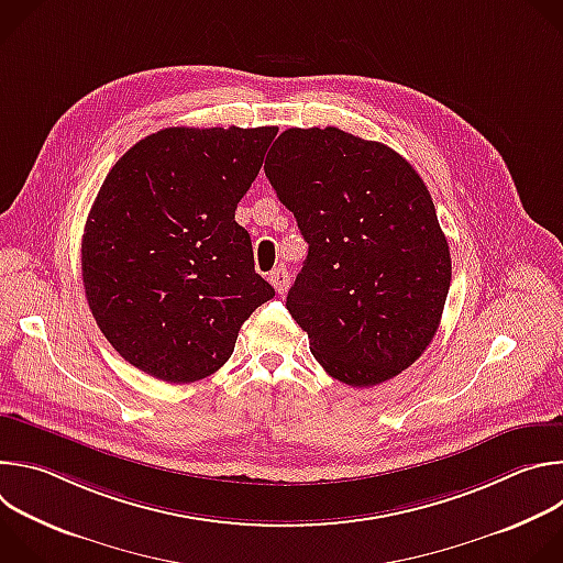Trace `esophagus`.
<instances>
[{
	"label": "esophagus",
	"mask_w": 563,
	"mask_h": 563,
	"mask_svg": "<svg viewBox=\"0 0 563 563\" xmlns=\"http://www.w3.org/2000/svg\"><path fill=\"white\" fill-rule=\"evenodd\" d=\"M269 283L274 285V289H276L278 294H285V291L289 289V272H287L285 267L274 269V272L269 274Z\"/></svg>",
	"instance_id": "1"
}]
</instances>
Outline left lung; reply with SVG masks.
Instances as JSON below:
<instances>
[{"instance_id": "1", "label": "left lung", "mask_w": 563, "mask_h": 563, "mask_svg": "<svg viewBox=\"0 0 563 563\" xmlns=\"http://www.w3.org/2000/svg\"><path fill=\"white\" fill-rule=\"evenodd\" d=\"M265 159L307 240L287 309L323 369L372 387L432 343L452 261L421 176L394 148L336 126L287 129Z\"/></svg>"}]
</instances>
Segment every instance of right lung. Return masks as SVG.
<instances>
[{
  "label": "right lung",
  "mask_w": 563,
  "mask_h": 563,
  "mask_svg": "<svg viewBox=\"0 0 563 563\" xmlns=\"http://www.w3.org/2000/svg\"><path fill=\"white\" fill-rule=\"evenodd\" d=\"M276 126H172L133 144L102 183L82 235L98 328L133 367L167 383L220 369L240 325L274 298L235 207Z\"/></svg>",
  "instance_id": "obj_1"
}]
</instances>
